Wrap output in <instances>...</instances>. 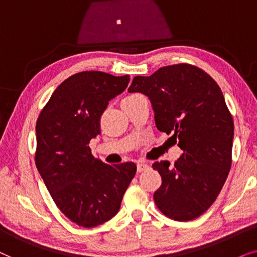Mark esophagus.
<instances>
[{"instance_id":"obj_1","label":"esophagus","mask_w":257,"mask_h":257,"mask_svg":"<svg viewBox=\"0 0 257 257\" xmlns=\"http://www.w3.org/2000/svg\"><path fill=\"white\" fill-rule=\"evenodd\" d=\"M148 169H149V166L147 163H143V162L138 163V172L139 173L145 172V170H148Z\"/></svg>"}]
</instances>
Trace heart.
I'll use <instances>...</instances> for the list:
<instances>
[{"label": "heart", "mask_w": 257, "mask_h": 257, "mask_svg": "<svg viewBox=\"0 0 257 257\" xmlns=\"http://www.w3.org/2000/svg\"><path fill=\"white\" fill-rule=\"evenodd\" d=\"M136 96H139V95H129V96H126L123 98V101H129V100H133V98H135Z\"/></svg>", "instance_id": "1"}]
</instances>
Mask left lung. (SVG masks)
<instances>
[{"label":"left lung","mask_w":257,"mask_h":257,"mask_svg":"<svg viewBox=\"0 0 257 257\" xmlns=\"http://www.w3.org/2000/svg\"><path fill=\"white\" fill-rule=\"evenodd\" d=\"M129 93L149 97L160 132L170 134L183 150L170 166L153 163L162 184L154 193L167 217L191 221L216 200L231 167L234 122L218 84L206 71L181 63L135 76Z\"/></svg>","instance_id":"1"}]
</instances>
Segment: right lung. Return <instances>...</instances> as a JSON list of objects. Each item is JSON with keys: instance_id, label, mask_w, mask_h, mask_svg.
Masks as SVG:
<instances>
[{"instance_id": "right-lung-1", "label": "right lung", "mask_w": 257, "mask_h": 257, "mask_svg": "<svg viewBox=\"0 0 257 257\" xmlns=\"http://www.w3.org/2000/svg\"><path fill=\"white\" fill-rule=\"evenodd\" d=\"M131 77L82 71L64 80L36 122L35 163L55 204L71 222L93 228L114 217L136 174L134 162L109 166L89 148L101 134L109 101Z\"/></svg>"}]
</instances>
